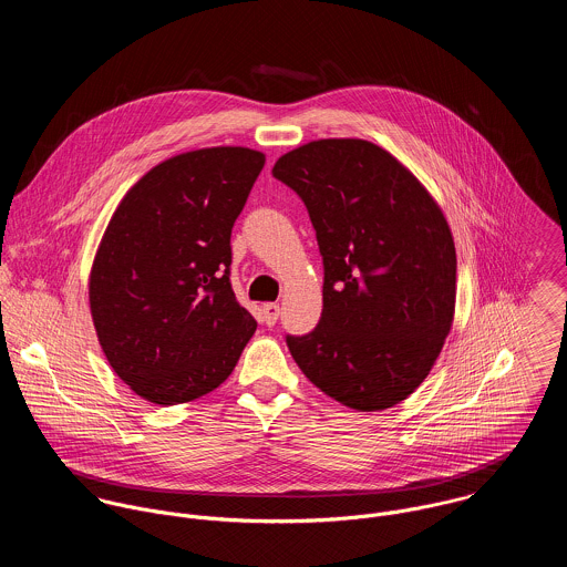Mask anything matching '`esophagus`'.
<instances>
[{"instance_id": "1", "label": "esophagus", "mask_w": 567, "mask_h": 567, "mask_svg": "<svg viewBox=\"0 0 567 567\" xmlns=\"http://www.w3.org/2000/svg\"><path fill=\"white\" fill-rule=\"evenodd\" d=\"M261 315H264V323L275 324L279 319V306L277 303H264Z\"/></svg>"}]
</instances>
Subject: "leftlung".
<instances>
[{"instance_id": "left-lung-1", "label": "left lung", "mask_w": 567, "mask_h": 567, "mask_svg": "<svg viewBox=\"0 0 567 567\" xmlns=\"http://www.w3.org/2000/svg\"><path fill=\"white\" fill-rule=\"evenodd\" d=\"M272 176L308 207L323 255V315L286 344L306 378L360 412L404 402L454 321L456 248L439 205L384 148L319 140Z\"/></svg>"}]
</instances>
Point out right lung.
Listing matches in <instances>:
<instances>
[{"mask_svg":"<svg viewBox=\"0 0 567 567\" xmlns=\"http://www.w3.org/2000/svg\"><path fill=\"white\" fill-rule=\"evenodd\" d=\"M266 157L203 148L155 165L115 209L89 277L102 351L140 398L185 404L236 369L255 319L231 288V229Z\"/></svg>","mask_w":567,"mask_h":567,"instance_id":"1","label":"right lung"}]
</instances>
